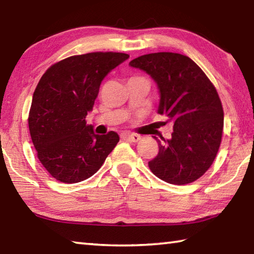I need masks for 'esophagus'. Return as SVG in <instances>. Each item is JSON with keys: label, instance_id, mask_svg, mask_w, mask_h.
Returning <instances> with one entry per match:
<instances>
[{"label": "esophagus", "instance_id": "obj_1", "mask_svg": "<svg viewBox=\"0 0 254 254\" xmlns=\"http://www.w3.org/2000/svg\"><path fill=\"white\" fill-rule=\"evenodd\" d=\"M121 137L124 140L131 141V142H137V141L141 139V136L139 134H136V133H123Z\"/></svg>", "mask_w": 254, "mask_h": 254}]
</instances>
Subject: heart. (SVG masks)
I'll return each instance as SVG.
<instances>
[{"instance_id": "heart-1", "label": "heart", "mask_w": 254, "mask_h": 254, "mask_svg": "<svg viewBox=\"0 0 254 254\" xmlns=\"http://www.w3.org/2000/svg\"><path fill=\"white\" fill-rule=\"evenodd\" d=\"M141 78H143V77H132V78H130V79H141ZM130 79H128V80H130Z\"/></svg>"}]
</instances>
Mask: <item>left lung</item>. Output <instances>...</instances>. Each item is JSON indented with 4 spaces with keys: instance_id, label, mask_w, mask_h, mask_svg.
<instances>
[{
    "instance_id": "1",
    "label": "left lung",
    "mask_w": 254,
    "mask_h": 254,
    "mask_svg": "<svg viewBox=\"0 0 254 254\" xmlns=\"http://www.w3.org/2000/svg\"><path fill=\"white\" fill-rule=\"evenodd\" d=\"M152 77L160 91L158 113L174 124L171 139L157 140L159 152L149 168L169 184L186 185L212 166L222 141L224 112L205 72L187 56L154 53L130 62Z\"/></svg>"
}]
</instances>
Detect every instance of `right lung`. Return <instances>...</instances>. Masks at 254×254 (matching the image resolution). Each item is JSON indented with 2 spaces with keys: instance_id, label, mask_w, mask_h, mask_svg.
Returning a JSON list of instances; mask_svg holds the SVG:
<instances>
[{
  "instance_id": "obj_1",
  "label": "right lung",
  "mask_w": 254,
  "mask_h": 254,
  "mask_svg": "<svg viewBox=\"0 0 254 254\" xmlns=\"http://www.w3.org/2000/svg\"><path fill=\"white\" fill-rule=\"evenodd\" d=\"M127 58L112 51L71 56L51 65L40 78L29 131L38 159L58 182L75 184L92 177L118 144L117 132L97 135L85 119L103 78Z\"/></svg>"
}]
</instances>
